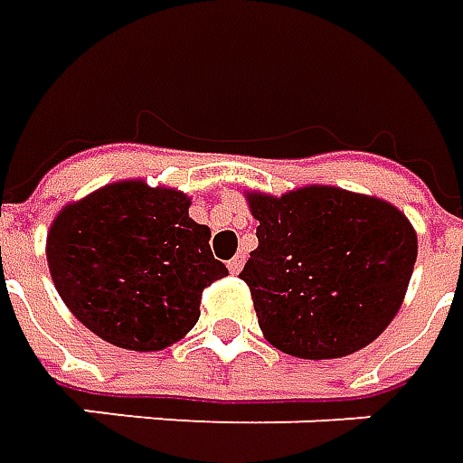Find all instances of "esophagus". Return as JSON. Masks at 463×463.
I'll use <instances>...</instances> for the list:
<instances>
[{
  "label": "esophagus",
  "mask_w": 463,
  "mask_h": 463,
  "mask_svg": "<svg viewBox=\"0 0 463 463\" xmlns=\"http://www.w3.org/2000/svg\"><path fill=\"white\" fill-rule=\"evenodd\" d=\"M243 263H245L243 253L232 256L231 260H228V271H231V273H241V269H243Z\"/></svg>",
  "instance_id": "1"
}]
</instances>
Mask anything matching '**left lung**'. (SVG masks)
Returning <instances> with one entry per match:
<instances>
[{
  "label": "left lung",
  "mask_w": 463,
  "mask_h": 463,
  "mask_svg": "<svg viewBox=\"0 0 463 463\" xmlns=\"http://www.w3.org/2000/svg\"><path fill=\"white\" fill-rule=\"evenodd\" d=\"M258 248L241 271L276 350L332 360L363 350L401 309L418 241L395 207L337 187L250 194Z\"/></svg>",
  "instance_id": "8db88e82"
}]
</instances>
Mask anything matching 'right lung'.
I'll use <instances>...</instances> for the list:
<instances>
[{
	"mask_svg": "<svg viewBox=\"0 0 463 463\" xmlns=\"http://www.w3.org/2000/svg\"><path fill=\"white\" fill-rule=\"evenodd\" d=\"M187 194L118 182L68 205L47 235L52 284L75 319L116 347L165 350L200 319L203 291L228 276Z\"/></svg>",
	"mask_w": 463,
	"mask_h": 463,
	"instance_id": "1",
	"label": "right lung"
}]
</instances>
